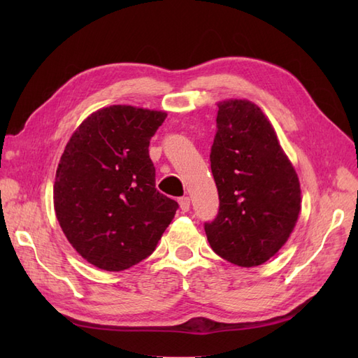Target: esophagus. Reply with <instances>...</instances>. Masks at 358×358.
<instances>
[{"label": "esophagus", "mask_w": 358, "mask_h": 358, "mask_svg": "<svg viewBox=\"0 0 358 358\" xmlns=\"http://www.w3.org/2000/svg\"><path fill=\"white\" fill-rule=\"evenodd\" d=\"M178 201H179V206H180L182 212H188L189 210V206H191L189 197H180Z\"/></svg>", "instance_id": "esophagus-1"}]
</instances>
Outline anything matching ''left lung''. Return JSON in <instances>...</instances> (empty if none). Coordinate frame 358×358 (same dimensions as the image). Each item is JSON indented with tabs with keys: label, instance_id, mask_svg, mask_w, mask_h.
Here are the masks:
<instances>
[{
	"label": "left lung",
	"instance_id": "8db88e82",
	"mask_svg": "<svg viewBox=\"0 0 358 358\" xmlns=\"http://www.w3.org/2000/svg\"><path fill=\"white\" fill-rule=\"evenodd\" d=\"M210 169L220 196L218 215L204 222L212 249L242 267L266 263L297 222L300 183L258 106L218 104Z\"/></svg>",
	"mask_w": 358,
	"mask_h": 358
}]
</instances>
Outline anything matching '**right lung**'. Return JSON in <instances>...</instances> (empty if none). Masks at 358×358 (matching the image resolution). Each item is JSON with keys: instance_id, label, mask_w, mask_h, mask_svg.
Here are the masks:
<instances>
[{"instance_id": "add662e5", "label": "right lung", "mask_w": 358, "mask_h": 358, "mask_svg": "<svg viewBox=\"0 0 358 358\" xmlns=\"http://www.w3.org/2000/svg\"><path fill=\"white\" fill-rule=\"evenodd\" d=\"M166 112L110 106L76 129L57 170L53 204L86 262L121 272L149 257L179 208L155 188L149 142Z\"/></svg>"}]
</instances>
